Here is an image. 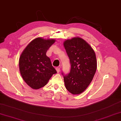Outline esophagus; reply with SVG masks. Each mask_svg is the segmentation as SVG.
<instances>
[{"label": "esophagus", "mask_w": 121, "mask_h": 121, "mask_svg": "<svg viewBox=\"0 0 121 121\" xmlns=\"http://www.w3.org/2000/svg\"><path fill=\"white\" fill-rule=\"evenodd\" d=\"M56 71L57 73H59L60 72V67H57L56 68Z\"/></svg>", "instance_id": "1"}]
</instances>
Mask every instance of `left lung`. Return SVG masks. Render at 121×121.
Here are the masks:
<instances>
[{
    "instance_id": "8db88e82",
    "label": "left lung",
    "mask_w": 121,
    "mask_h": 121,
    "mask_svg": "<svg viewBox=\"0 0 121 121\" xmlns=\"http://www.w3.org/2000/svg\"><path fill=\"white\" fill-rule=\"evenodd\" d=\"M64 46L71 64L69 74L62 73L65 87L72 94H79L94 77L97 68L96 55L85 40L78 37L65 40Z\"/></svg>"
}]
</instances>
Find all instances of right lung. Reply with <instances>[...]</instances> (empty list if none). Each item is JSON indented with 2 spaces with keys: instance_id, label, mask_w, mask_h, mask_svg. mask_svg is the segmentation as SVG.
I'll list each match as a JSON object with an SVG mask.
<instances>
[{
  "instance_id": "obj_1",
  "label": "right lung",
  "mask_w": 121,
  "mask_h": 121,
  "mask_svg": "<svg viewBox=\"0 0 121 121\" xmlns=\"http://www.w3.org/2000/svg\"><path fill=\"white\" fill-rule=\"evenodd\" d=\"M55 42L54 39L36 38L22 52L19 60V70L24 81L31 88L37 90L44 87L57 73L46 54Z\"/></svg>"
}]
</instances>
